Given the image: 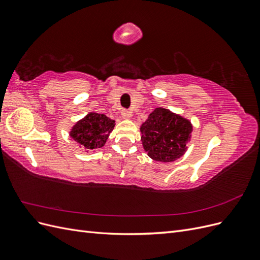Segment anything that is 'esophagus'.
I'll return each mask as SVG.
<instances>
[{
	"instance_id": "1",
	"label": "esophagus",
	"mask_w": 260,
	"mask_h": 260,
	"mask_svg": "<svg viewBox=\"0 0 260 260\" xmlns=\"http://www.w3.org/2000/svg\"><path fill=\"white\" fill-rule=\"evenodd\" d=\"M132 116V113L130 111H122L121 112V117L123 118V119H130Z\"/></svg>"
}]
</instances>
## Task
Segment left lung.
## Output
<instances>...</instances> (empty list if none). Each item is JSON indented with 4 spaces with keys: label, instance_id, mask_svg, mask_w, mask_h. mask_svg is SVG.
I'll use <instances>...</instances> for the list:
<instances>
[{
    "label": "left lung",
    "instance_id": "obj_1",
    "mask_svg": "<svg viewBox=\"0 0 260 260\" xmlns=\"http://www.w3.org/2000/svg\"><path fill=\"white\" fill-rule=\"evenodd\" d=\"M140 131L147 155L156 161L171 162L185 154L193 125L186 118L157 107L141 124Z\"/></svg>",
    "mask_w": 260,
    "mask_h": 260
}]
</instances>
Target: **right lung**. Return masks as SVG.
<instances>
[{
  "label": "right lung",
  "mask_w": 260,
  "mask_h": 260,
  "mask_svg": "<svg viewBox=\"0 0 260 260\" xmlns=\"http://www.w3.org/2000/svg\"><path fill=\"white\" fill-rule=\"evenodd\" d=\"M115 124L106 115L91 112L73 125L69 136L85 149H95L105 145Z\"/></svg>",
  "instance_id": "add662e5"
}]
</instances>
